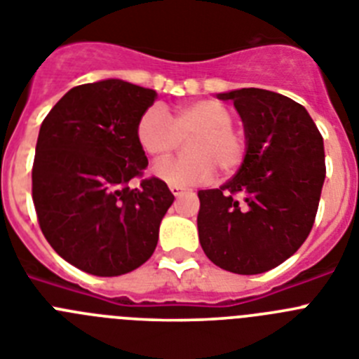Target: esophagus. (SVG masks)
Returning a JSON list of instances; mask_svg holds the SVG:
<instances>
[{
    "label": "esophagus",
    "instance_id": "1",
    "mask_svg": "<svg viewBox=\"0 0 359 359\" xmlns=\"http://www.w3.org/2000/svg\"><path fill=\"white\" fill-rule=\"evenodd\" d=\"M169 189H170V192H172V196H176V198H177V196H182L183 190H185L183 187H177V185H170Z\"/></svg>",
    "mask_w": 359,
    "mask_h": 359
}]
</instances>
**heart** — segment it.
Here are the masks:
<instances>
[{
	"mask_svg": "<svg viewBox=\"0 0 359 359\" xmlns=\"http://www.w3.org/2000/svg\"><path fill=\"white\" fill-rule=\"evenodd\" d=\"M233 113L219 100L183 104L170 118L160 106H151L136 123V142L147 156L167 158L187 140V158L160 161L154 176L169 185L190 187L212 180L215 169L233 172L243 165L248 142L233 126Z\"/></svg>",
	"mask_w": 359,
	"mask_h": 359,
	"instance_id": "1",
	"label": "heart"
}]
</instances>
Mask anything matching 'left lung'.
<instances>
[{"label":"left lung","instance_id":"left-lung-1","mask_svg":"<svg viewBox=\"0 0 359 359\" xmlns=\"http://www.w3.org/2000/svg\"><path fill=\"white\" fill-rule=\"evenodd\" d=\"M233 100L248 151L223 187L199 190V243L219 268L264 273L290 259L315 223L325 180L323 138L291 98L259 88L219 93Z\"/></svg>","mask_w":359,"mask_h":359}]
</instances>
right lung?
Instances as JSON below:
<instances>
[{"instance_id": "right-lung-1", "label": "right lung", "mask_w": 359, "mask_h": 359, "mask_svg": "<svg viewBox=\"0 0 359 359\" xmlns=\"http://www.w3.org/2000/svg\"><path fill=\"white\" fill-rule=\"evenodd\" d=\"M156 91L120 79L75 86L39 129L32 199L44 237L59 255L97 277L144 264L174 196L160 177L142 180L147 156L136 123Z\"/></svg>"}]
</instances>
